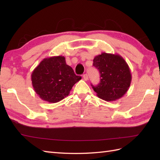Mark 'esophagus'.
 I'll use <instances>...</instances> for the list:
<instances>
[{"instance_id":"34e87169","label":"esophagus","mask_w":160,"mask_h":160,"mask_svg":"<svg viewBox=\"0 0 160 160\" xmlns=\"http://www.w3.org/2000/svg\"><path fill=\"white\" fill-rule=\"evenodd\" d=\"M83 78L84 80L85 81H87L88 80H89V76H88V75L86 73V74H84L83 75Z\"/></svg>"}]
</instances>
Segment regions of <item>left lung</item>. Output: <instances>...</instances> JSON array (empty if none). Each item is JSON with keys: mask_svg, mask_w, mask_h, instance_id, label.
<instances>
[{"mask_svg": "<svg viewBox=\"0 0 160 160\" xmlns=\"http://www.w3.org/2000/svg\"><path fill=\"white\" fill-rule=\"evenodd\" d=\"M93 65L99 70L100 82L92 85L98 98L111 102L120 99L131 85V70L125 60L119 54L103 52L94 58Z\"/></svg>", "mask_w": 160, "mask_h": 160, "instance_id": "left-lung-1", "label": "left lung"}]
</instances>
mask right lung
I'll use <instances>...</instances> for the list:
<instances>
[{"instance_id":"obj_1","label":"right lung","mask_w":160,"mask_h":160,"mask_svg":"<svg viewBox=\"0 0 160 160\" xmlns=\"http://www.w3.org/2000/svg\"><path fill=\"white\" fill-rule=\"evenodd\" d=\"M31 77L35 92L42 100L50 103H56L66 98L74 84L82 78L75 74L62 56L43 59Z\"/></svg>"}]
</instances>
